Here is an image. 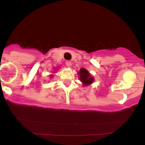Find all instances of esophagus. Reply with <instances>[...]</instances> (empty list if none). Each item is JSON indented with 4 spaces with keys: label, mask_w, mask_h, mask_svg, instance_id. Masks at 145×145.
Instances as JSON below:
<instances>
[{
    "label": "esophagus",
    "mask_w": 145,
    "mask_h": 145,
    "mask_svg": "<svg viewBox=\"0 0 145 145\" xmlns=\"http://www.w3.org/2000/svg\"><path fill=\"white\" fill-rule=\"evenodd\" d=\"M66 65H67V67H71V61H66Z\"/></svg>",
    "instance_id": "esophagus-1"
}]
</instances>
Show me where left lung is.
Returning <instances> with one entry per match:
<instances>
[{"label": "left lung", "mask_w": 145, "mask_h": 145, "mask_svg": "<svg viewBox=\"0 0 145 145\" xmlns=\"http://www.w3.org/2000/svg\"><path fill=\"white\" fill-rule=\"evenodd\" d=\"M79 76V80L82 82L83 86H87L91 84L94 82V78L91 76V74L84 68H81L78 73Z\"/></svg>", "instance_id": "1"}]
</instances>
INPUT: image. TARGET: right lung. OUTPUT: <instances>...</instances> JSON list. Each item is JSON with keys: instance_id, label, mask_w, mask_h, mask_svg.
<instances>
[{"instance_id": "obj_1", "label": "right lung", "mask_w": 145, "mask_h": 145, "mask_svg": "<svg viewBox=\"0 0 145 145\" xmlns=\"http://www.w3.org/2000/svg\"><path fill=\"white\" fill-rule=\"evenodd\" d=\"M55 70H56V69H55ZM52 77H53V75L50 74V78H52Z\"/></svg>"}]
</instances>
